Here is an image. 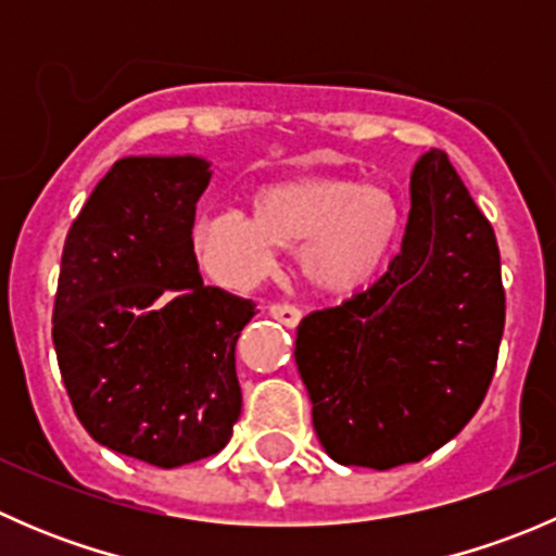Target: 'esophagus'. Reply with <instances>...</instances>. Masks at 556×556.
<instances>
[{
  "instance_id": "obj_1",
  "label": "esophagus",
  "mask_w": 556,
  "mask_h": 556,
  "mask_svg": "<svg viewBox=\"0 0 556 556\" xmlns=\"http://www.w3.org/2000/svg\"><path fill=\"white\" fill-rule=\"evenodd\" d=\"M268 314H271L274 319H279L282 325H288V328H295V325L301 323V309H295V306L290 304H271L268 306Z\"/></svg>"
}]
</instances>
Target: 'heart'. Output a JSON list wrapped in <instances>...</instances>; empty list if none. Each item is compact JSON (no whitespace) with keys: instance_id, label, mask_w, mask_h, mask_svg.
I'll list each match as a JSON object with an SVG mask.
<instances>
[{"instance_id":"heart-1","label":"heart","mask_w":556,"mask_h":556,"mask_svg":"<svg viewBox=\"0 0 556 556\" xmlns=\"http://www.w3.org/2000/svg\"><path fill=\"white\" fill-rule=\"evenodd\" d=\"M403 233L395 195L350 177H304L261 185L250 215L206 212L193 226L201 268L228 288L261 282L279 250H299V268L314 293L350 299L390 266Z\"/></svg>"}]
</instances>
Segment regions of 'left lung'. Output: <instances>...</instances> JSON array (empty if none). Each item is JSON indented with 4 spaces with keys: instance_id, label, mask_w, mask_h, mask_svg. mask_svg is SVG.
<instances>
[{
    "instance_id": "left-lung-1",
    "label": "left lung",
    "mask_w": 556,
    "mask_h": 556,
    "mask_svg": "<svg viewBox=\"0 0 556 556\" xmlns=\"http://www.w3.org/2000/svg\"><path fill=\"white\" fill-rule=\"evenodd\" d=\"M401 252L366 293L312 312L295 366L323 450L341 465L387 470L452 441L497 366L506 293L490 220L446 159L414 164Z\"/></svg>"
}]
</instances>
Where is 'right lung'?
Returning a JSON list of instances; mask_svg holds the SVG:
<instances>
[{
	"instance_id": "right-lung-1",
	"label": "right lung",
	"mask_w": 556,
	"mask_h": 556,
	"mask_svg": "<svg viewBox=\"0 0 556 556\" xmlns=\"http://www.w3.org/2000/svg\"><path fill=\"white\" fill-rule=\"evenodd\" d=\"M199 155L115 161L72 223L53 344L72 408L106 450L179 468L231 441L237 339L255 304L204 285L193 252Z\"/></svg>"
}]
</instances>
